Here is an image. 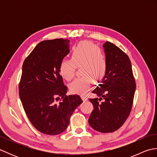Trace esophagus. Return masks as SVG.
I'll return each mask as SVG.
<instances>
[{"instance_id": "34e87169", "label": "esophagus", "mask_w": 157, "mask_h": 157, "mask_svg": "<svg viewBox=\"0 0 157 157\" xmlns=\"http://www.w3.org/2000/svg\"><path fill=\"white\" fill-rule=\"evenodd\" d=\"M82 100L83 101H84V102L85 101H86L88 100V97L86 96H85V95H82Z\"/></svg>"}]
</instances>
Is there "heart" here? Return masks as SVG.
Instances as JSON below:
<instances>
[{
	"label": "heart",
	"instance_id": "1",
	"mask_svg": "<svg viewBox=\"0 0 157 157\" xmlns=\"http://www.w3.org/2000/svg\"><path fill=\"white\" fill-rule=\"evenodd\" d=\"M77 67H81L82 78L74 79L69 84V90L75 94H84L90 86L91 80L101 81L106 71V59L98 46L90 42H82L72 51L71 60H63L59 71L65 80H70L75 75Z\"/></svg>",
	"mask_w": 157,
	"mask_h": 157
}]
</instances>
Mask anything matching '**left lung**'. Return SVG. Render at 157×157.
I'll list each match as a JSON object with an SVG mask.
<instances>
[{
	"instance_id": "obj_1",
	"label": "left lung",
	"mask_w": 157,
	"mask_h": 157,
	"mask_svg": "<svg viewBox=\"0 0 157 157\" xmlns=\"http://www.w3.org/2000/svg\"><path fill=\"white\" fill-rule=\"evenodd\" d=\"M103 48L106 71L92 91L99 98L89 99L94 110L88 122L97 132L110 133L121 128L129 117L136 86L129 56L111 42H106Z\"/></svg>"
}]
</instances>
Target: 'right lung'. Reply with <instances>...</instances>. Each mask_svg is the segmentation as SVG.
<instances>
[{
	"label": "right lung",
	"mask_w": 157,
	"mask_h": 157,
	"mask_svg": "<svg viewBox=\"0 0 157 157\" xmlns=\"http://www.w3.org/2000/svg\"><path fill=\"white\" fill-rule=\"evenodd\" d=\"M69 52L67 39L44 40L23 62L19 98L32 124L44 134L64 132L73 112L83 102L79 95H66L67 88L59 73L60 63Z\"/></svg>",
	"instance_id": "obj_1"
}]
</instances>
